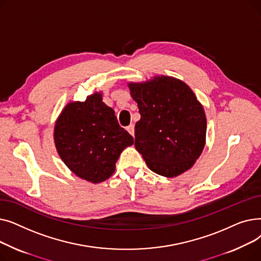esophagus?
<instances>
[{
	"instance_id": "obj_1",
	"label": "esophagus",
	"mask_w": 261,
	"mask_h": 261,
	"mask_svg": "<svg viewBox=\"0 0 261 261\" xmlns=\"http://www.w3.org/2000/svg\"><path fill=\"white\" fill-rule=\"evenodd\" d=\"M126 129H127V131H128L132 136H134V126H133V125L128 126Z\"/></svg>"
}]
</instances>
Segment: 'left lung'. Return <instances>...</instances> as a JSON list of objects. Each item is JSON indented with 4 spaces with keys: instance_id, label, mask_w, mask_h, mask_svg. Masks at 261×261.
<instances>
[{
    "instance_id": "left-lung-1",
    "label": "left lung",
    "mask_w": 261,
    "mask_h": 261,
    "mask_svg": "<svg viewBox=\"0 0 261 261\" xmlns=\"http://www.w3.org/2000/svg\"><path fill=\"white\" fill-rule=\"evenodd\" d=\"M128 87L141 114L134 145L149 169L166 177L190 169L206 140V116L193 90L164 75Z\"/></svg>"
}]
</instances>
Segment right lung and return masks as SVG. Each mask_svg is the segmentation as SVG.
Returning <instances> with one entry per match:
<instances>
[{
  "label": "right lung",
  "mask_w": 261,
  "mask_h": 261,
  "mask_svg": "<svg viewBox=\"0 0 261 261\" xmlns=\"http://www.w3.org/2000/svg\"><path fill=\"white\" fill-rule=\"evenodd\" d=\"M57 152L66 167L82 180L97 184L115 171L122 150L133 145L132 136L121 128L112 108L95 92L85 101H70L54 128Z\"/></svg>",
  "instance_id": "add662e5"
}]
</instances>
